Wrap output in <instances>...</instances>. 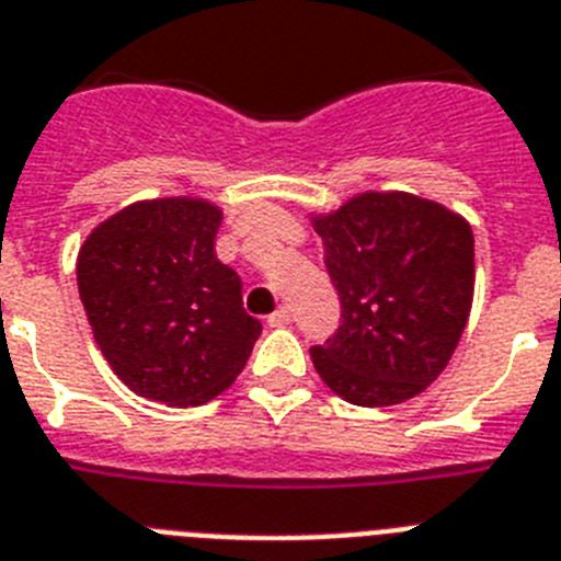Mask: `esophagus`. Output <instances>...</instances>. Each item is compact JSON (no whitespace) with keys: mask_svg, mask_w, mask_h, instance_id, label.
Masks as SVG:
<instances>
[{"mask_svg":"<svg viewBox=\"0 0 561 561\" xmlns=\"http://www.w3.org/2000/svg\"><path fill=\"white\" fill-rule=\"evenodd\" d=\"M267 324H271V328H285V324H290V310L287 308L274 310V313L267 316Z\"/></svg>","mask_w":561,"mask_h":561,"instance_id":"34e87169","label":"esophagus"}]
</instances>
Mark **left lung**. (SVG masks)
Instances as JSON below:
<instances>
[{
	"label": "left lung",
	"mask_w": 561,
	"mask_h": 561,
	"mask_svg": "<svg viewBox=\"0 0 561 561\" xmlns=\"http://www.w3.org/2000/svg\"><path fill=\"white\" fill-rule=\"evenodd\" d=\"M310 222L341 299L335 335L310 350L321 381L355 407L421 396L471 313L469 220L417 194L362 192Z\"/></svg>",
	"instance_id": "8db88e82"
}]
</instances>
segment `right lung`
<instances>
[{"mask_svg": "<svg viewBox=\"0 0 561 561\" xmlns=\"http://www.w3.org/2000/svg\"><path fill=\"white\" fill-rule=\"evenodd\" d=\"M220 222L211 199H138L92 228L78 251V296L95 344L135 396L208 403L260 339L240 276L214 253Z\"/></svg>", "mask_w": 561, "mask_h": 561, "instance_id": "add662e5", "label": "right lung"}]
</instances>
